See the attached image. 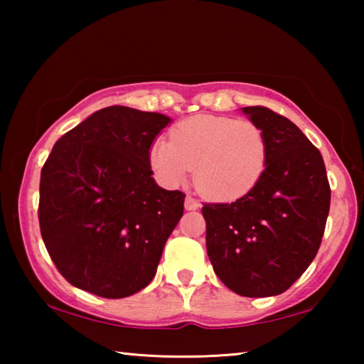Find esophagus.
Segmentation results:
<instances>
[{"label":"esophagus","instance_id":"34e87169","mask_svg":"<svg viewBox=\"0 0 364 364\" xmlns=\"http://www.w3.org/2000/svg\"><path fill=\"white\" fill-rule=\"evenodd\" d=\"M199 202H197L194 197H191V196H188L186 199H184V208H186V210H197V208H199Z\"/></svg>","mask_w":364,"mask_h":364}]
</instances>
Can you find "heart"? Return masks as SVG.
Masks as SVG:
<instances>
[{
    "label": "heart",
    "mask_w": 364,
    "mask_h": 364,
    "mask_svg": "<svg viewBox=\"0 0 364 364\" xmlns=\"http://www.w3.org/2000/svg\"><path fill=\"white\" fill-rule=\"evenodd\" d=\"M268 160V139L260 127L231 117L194 115L159 138L149 162L159 180L180 186L194 168L197 189L208 199L230 202L254 189Z\"/></svg>",
    "instance_id": "heart-1"
}]
</instances>
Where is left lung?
<instances>
[{
  "label": "left lung",
  "mask_w": 364,
  "mask_h": 364,
  "mask_svg": "<svg viewBox=\"0 0 364 364\" xmlns=\"http://www.w3.org/2000/svg\"><path fill=\"white\" fill-rule=\"evenodd\" d=\"M241 112L267 134V168L247 196L202 207L207 254L232 292L273 297L286 292L316 257L331 189L321 152L295 123L260 106Z\"/></svg>",
  "instance_id": "8db88e82"
}]
</instances>
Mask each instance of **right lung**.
<instances>
[{"label": "right lung", "instance_id": "right-lung-1", "mask_svg": "<svg viewBox=\"0 0 364 364\" xmlns=\"http://www.w3.org/2000/svg\"><path fill=\"white\" fill-rule=\"evenodd\" d=\"M171 119L112 106L54 144L41 168V237L59 273L104 299L139 292L156 276L183 217L184 194L154 180L149 151Z\"/></svg>", "mask_w": 364, "mask_h": 364}]
</instances>
